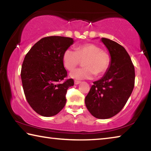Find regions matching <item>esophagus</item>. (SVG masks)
<instances>
[{
  "label": "esophagus",
  "instance_id": "obj_1",
  "mask_svg": "<svg viewBox=\"0 0 151 151\" xmlns=\"http://www.w3.org/2000/svg\"><path fill=\"white\" fill-rule=\"evenodd\" d=\"M81 83V81H75V85H78V84Z\"/></svg>",
  "mask_w": 151,
  "mask_h": 151
}]
</instances>
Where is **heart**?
<instances>
[{"instance_id":"b5f03b06","label":"heart","mask_w":151,"mask_h":151,"mask_svg":"<svg viewBox=\"0 0 151 151\" xmlns=\"http://www.w3.org/2000/svg\"><path fill=\"white\" fill-rule=\"evenodd\" d=\"M84 61V68H79L70 73V77L77 80L91 79L94 75H103L110 65V57L105 51L102 50L99 46L93 43L80 45L76 51L66 49L63 54V65L66 69L71 70L75 68L81 60Z\"/></svg>"}]
</instances>
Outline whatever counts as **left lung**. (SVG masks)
I'll use <instances>...</instances> for the list:
<instances>
[{
	"instance_id": "obj_1",
	"label": "left lung",
	"mask_w": 151,
	"mask_h": 151,
	"mask_svg": "<svg viewBox=\"0 0 151 151\" xmlns=\"http://www.w3.org/2000/svg\"><path fill=\"white\" fill-rule=\"evenodd\" d=\"M101 41L108 49L111 61L108 69L94 85L85 98V104L93 116L106 119L121 111L134 86V67L125 48L106 38Z\"/></svg>"
}]
</instances>
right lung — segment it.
I'll return each instance as SVG.
<instances>
[{
	"label": "right lung",
	"instance_id": "add662e5",
	"mask_svg": "<svg viewBox=\"0 0 151 151\" xmlns=\"http://www.w3.org/2000/svg\"><path fill=\"white\" fill-rule=\"evenodd\" d=\"M73 43L69 37H45L25 56L20 73L22 87L27 102L40 115L55 116L65 106L66 91L74 81L63 82L67 76L63 57Z\"/></svg>",
	"mask_w": 151,
	"mask_h": 151
}]
</instances>
